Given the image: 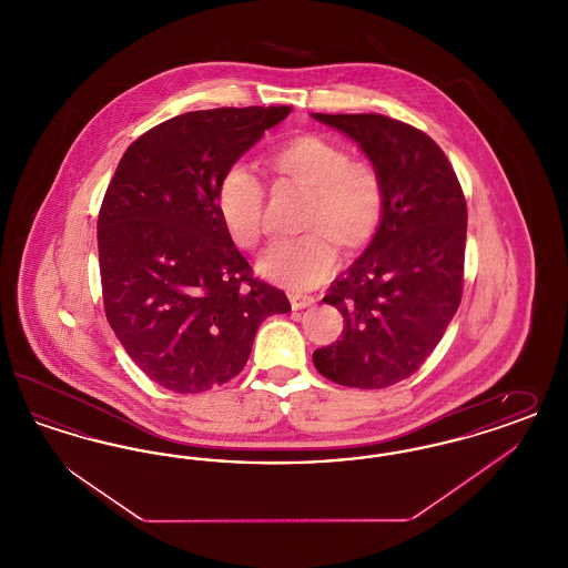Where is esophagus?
<instances>
[{
    "mask_svg": "<svg viewBox=\"0 0 568 568\" xmlns=\"http://www.w3.org/2000/svg\"><path fill=\"white\" fill-rule=\"evenodd\" d=\"M290 302H292V308H294V311H302V308H308L315 300L308 296H297V294H292V296H290Z\"/></svg>",
    "mask_w": 568,
    "mask_h": 568,
    "instance_id": "34e87169",
    "label": "esophagus"
}]
</instances>
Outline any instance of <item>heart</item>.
Returning <instances> with one entry per match:
<instances>
[{
    "mask_svg": "<svg viewBox=\"0 0 568 568\" xmlns=\"http://www.w3.org/2000/svg\"><path fill=\"white\" fill-rule=\"evenodd\" d=\"M278 183L306 191L300 227L308 234L271 246L257 271L276 285L304 292L336 271L338 248L357 255L377 239L385 216V185L375 165L352 160L349 151L324 135L300 134L268 155ZM216 213L230 241L244 251L264 234L266 193L255 172L230 165L216 185Z\"/></svg>",
    "mask_w": 568,
    "mask_h": 568,
    "instance_id": "heart-1",
    "label": "heart"
}]
</instances>
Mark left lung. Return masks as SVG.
Instances as JSON below:
<instances>
[{
    "instance_id": "8db88e82",
    "label": "left lung",
    "mask_w": 568,
    "mask_h": 568,
    "mask_svg": "<svg viewBox=\"0 0 568 568\" xmlns=\"http://www.w3.org/2000/svg\"><path fill=\"white\" fill-rule=\"evenodd\" d=\"M311 116L355 140L385 185L377 239L324 296L343 315L341 341L313 364L338 385L389 387L426 362L458 311L466 200L440 146L417 128L383 114Z\"/></svg>"
}]
</instances>
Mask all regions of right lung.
<instances>
[{
    "instance_id": "obj_1",
    "label": "right lung",
    "mask_w": 568,
    "mask_h": 568,
    "mask_svg": "<svg viewBox=\"0 0 568 568\" xmlns=\"http://www.w3.org/2000/svg\"><path fill=\"white\" fill-rule=\"evenodd\" d=\"M290 106L185 112L130 144L98 216L110 327L135 366L176 394L236 377L262 322L292 311L253 278L216 213V185Z\"/></svg>"
}]
</instances>
